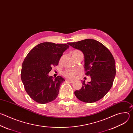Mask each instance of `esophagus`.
<instances>
[{
	"mask_svg": "<svg viewBox=\"0 0 133 133\" xmlns=\"http://www.w3.org/2000/svg\"><path fill=\"white\" fill-rule=\"evenodd\" d=\"M67 81L69 82H70V83H73V82H74V80H72V79H67Z\"/></svg>",
	"mask_w": 133,
	"mask_h": 133,
	"instance_id": "esophagus-1",
	"label": "esophagus"
}]
</instances>
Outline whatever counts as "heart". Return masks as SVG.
<instances>
[{
  "instance_id": "b5f03b06",
  "label": "heart",
  "mask_w": 133,
  "mask_h": 133,
  "mask_svg": "<svg viewBox=\"0 0 133 133\" xmlns=\"http://www.w3.org/2000/svg\"><path fill=\"white\" fill-rule=\"evenodd\" d=\"M82 52L81 51L76 50H74L72 52V55H75ZM80 70L78 69H67L63 72V75L66 78H75L77 77V76L79 74Z\"/></svg>"
}]
</instances>
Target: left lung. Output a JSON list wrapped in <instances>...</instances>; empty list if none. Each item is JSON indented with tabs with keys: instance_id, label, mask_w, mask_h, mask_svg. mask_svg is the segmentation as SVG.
I'll return each mask as SVG.
<instances>
[{
	"instance_id": "8db88e82",
	"label": "left lung",
	"mask_w": 133,
	"mask_h": 133,
	"mask_svg": "<svg viewBox=\"0 0 133 133\" xmlns=\"http://www.w3.org/2000/svg\"><path fill=\"white\" fill-rule=\"evenodd\" d=\"M72 47L81 50L85 58V74L91 81L82 83L75 95L85 103H94L105 96L110 89L116 75L115 61L110 51L102 43L92 39L68 43Z\"/></svg>"
}]
</instances>
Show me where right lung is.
I'll return each mask as SVG.
<instances>
[{
  "mask_svg": "<svg viewBox=\"0 0 133 133\" xmlns=\"http://www.w3.org/2000/svg\"><path fill=\"white\" fill-rule=\"evenodd\" d=\"M68 44V43H67ZM67 44L43 43L27 54L22 67L21 79L30 97L39 104H46L57 97L60 85L65 81L61 76L53 79L48 73L57 66Z\"/></svg>",
  "mask_w": 133,
  "mask_h": 133,
  "instance_id": "add662e5",
  "label": "right lung"
}]
</instances>
